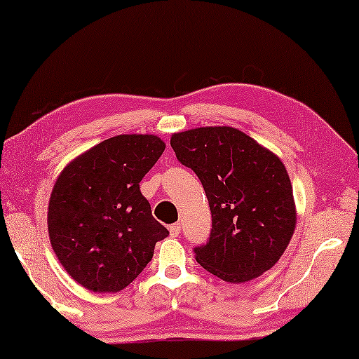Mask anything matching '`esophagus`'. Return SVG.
Here are the masks:
<instances>
[{
    "instance_id": "esophagus-1",
    "label": "esophagus",
    "mask_w": 359,
    "mask_h": 359,
    "mask_svg": "<svg viewBox=\"0 0 359 359\" xmlns=\"http://www.w3.org/2000/svg\"><path fill=\"white\" fill-rule=\"evenodd\" d=\"M170 234L172 236V238H175V236H179L180 234V224L170 225Z\"/></svg>"
}]
</instances>
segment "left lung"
<instances>
[{"label":"left lung","instance_id":"obj_1","mask_svg":"<svg viewBox=\"0 0 359 359\" xmlns=\"http://www.w3.org/2000/svg\"><path fill=\"white\" fill-rule=\"evenodd\" d=\"M182 165L197 174L211 210L210 239L196 261L226 282H248L284 255L296 228L293 188L282 160L231 126L171 135Z\"/></svg>","mask_w":359,"mask_h":359}]
</instances>
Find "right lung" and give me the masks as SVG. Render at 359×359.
<instances>
[{
    "instance_id": "1",
    "label": "right lung",
    "mask_w": 359,
    "mask_h": 359,
    "mask_svg": "<svg viewBox=\"0 0 359 359\" xmlns=\"http://www.w3.org/2000/svg\"><path fill=\"white\" fill-rule=\"evenodd\" d=\"M165 142L121 134L85 151L60 172L48 207L53 253L67 274L95 293H117L139 276L168 230L152 217L140 182Z\"/></svg>"
}]
</instances>
